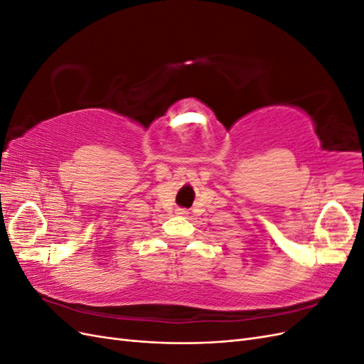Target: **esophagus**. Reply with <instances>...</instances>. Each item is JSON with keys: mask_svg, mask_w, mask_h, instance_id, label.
Segmentation results:
<instances>
[{"mask_svg": "<svg viewBox=\"0 0 364 364\" xmlns=\"http://www.w3.org/2000/svg\"><path fill=\"white\" fill-rule=\"evenodd\" d=\"M178 214H186V213L183 211V209H179V213H178Z\"/></svg>", "mask_w": 364, "mask_h": 364, "instance_id": "34e87169", "label": "esophagus"}]
</instances>
